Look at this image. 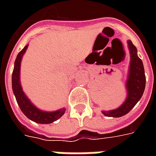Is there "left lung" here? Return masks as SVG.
I'll return each mask as SVG.
<instances>
[{
    "instance_id": "left-lung-1",
    "label": "left lung",
    "mask_w": 156,
    "mask_h": 156,
    "mask_svg": "<svg viewBox=\"0 0 156 156\" xmlns=\"http://www.w3.org/2000/svg\"><path fill=\"white\" fill-rule=\"evenodd\" d=\"M128 48L130 55V62L129 66L125 88L127 96L124 102L119 108L112 110H104L103 115L107 117L119 118L127 115L134 108L144 94L145 88V75L143 62L138 57L137 48L130 40L127 41Z\"/></svg>"
}]
</instances>
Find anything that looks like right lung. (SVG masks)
<instances>
[{"label": "right lung", "mask_w": 156, "mask_h": 156, "mask_svg": "<svg viewBox=\"0 0 156 156\" xmlns=\"http://www.w3.org/2000/svg\"><path fill=\"white\" fill-rule=\"evenodd\" d=\"M27 48H28V44L26 45L24 48L17 54L16 58L12 77V91L15 95L16 102L21 110L29 119L34 121L37 124H51L52 122L58 120V119H60L64 115L66 108H59L56 111L51 112L41 110L32 104L31 100L27 98L25 93L23 92L22 84H21V79H20L21 62H22V57L27 51Z\"/></svg>", "instance_id": "add662e5"}]
</instances>
